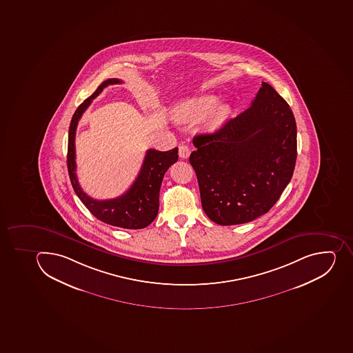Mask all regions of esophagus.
Segmentation results:
<instances>
[{
  "mask_svg": "<svg viewBox=\"0 0 353 353\" xmlns=\"http://www.w3.org/2000/svg\"><path fill=\"white\" fill-rule=\"evenodd\" d=\"M190 148H188L187 145H181L179 148V157L185 160L188 157H190Z\"/></svg>",
  "mask_w": 353,
  "mask_h": 353,
  "instance_id": "esophagus-1",
  "label": "esophagus"
}]
</instances>
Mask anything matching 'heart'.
Wrapping results in <instances>:
<instances>
[{
	"instance_id": "obj_1",
	"label": "heart",
	"mask_w": 353,
	"mask_h": 353,
	"mask_svg": "<svg viewBox=\"0 0 353 353\" xmlns=\"http://www.w3.org/2000/svg\"><path fill=\"white\" fill-rule=\"evenodd\" d=\"M217 102L218 98L216 95H200L184 102L175 112V116L180 121L199 119L203 114L212 110V108L217 105ZM230 114H232V107L230 105L224 103V105H218L209 119V129L214 130L219 128L228 119Z\"/></svg>"
}]
</instances>
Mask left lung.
Masks as SVG:
<instances>
[{
  "label": "left lung",
  "mask_w": 353,
  "mask_h": 353,
  "mask_svg": "<svg viewBox=\"0 0 353 353\" xmlns=\"http://www.w3.org/2000/svg\"><path fill=\"white\" fill-rule=\"evenodd\" d=\"M190 164L203 212L223 226L264 215L294 174L297 127L288 103L262 82L251 107L214 134L194 136Z\"/></svg>",
  "instance_id": "left-lung-1"
}]
</instances>
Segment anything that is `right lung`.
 Instances as JSON below:
<instances>
[{
  "label": "right lung",
  "instance_id": "add662e5",
  "mask_svg": "<svg viewBox=\"0 0 353 353\" xmlns=\"http://www.w3.org/2000/svg\"><path fill=\"white\" fill-rule=\"evenodd\" d=\"M119 79H109L102 82L90 98L86 99L77 108L72 117L68 130V169L72 187L80 198L83 205L99 221L111 226L121 227L126 230L145 228L157 218L159 212V196L163 176L170 166L178 161V148L168 152L148 150L145 155L141 171L138 173L132 187L123 196L114 199L97 200L88 196L77 181V163H75V132L77 123L84 111L93 99L97 98L102 90L112 84H121Z\"/></svg>",
  "mask_w": 353,
  "mask_h": 353
}]
</instances>
